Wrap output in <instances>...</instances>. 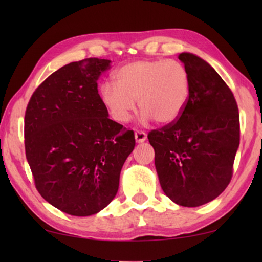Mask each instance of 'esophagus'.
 <instances>
[{
  "instance_id": "1",
  "label": "esophagus",
  "mask_w": 262,
  "mask_h": 262,
  "mask_svg": "<svg viewBox=\"0 0 262 262\" xmlns=\"http://www.w3.org/2000/svg\"><path fill=\"white\" fill-rule=\"evenodd\" d=\"M135 140L137 143H142V142L147 140V134L142 130H135Z\"/></svg>"
}]
</instances>
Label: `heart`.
<instances>
[{
	"mask_svg": "<svg viewBox=\"0 0 262 262\" xmlns=\"http://www.w3.org/2000/svg\"><path fill=\"white\" fill-rule=\"evenodd\" d=\"M115 84L104 83L101 101L115 121H129L135 100L142 121L159 125L178 120L190 96V78L185 66L176 60H139L114 74Z\"/></svg>",
	"mask_w": 262,
	"mask_h": 262,
	"instance_id": "heart-1",
	"label": "heart"
}]
</instances>
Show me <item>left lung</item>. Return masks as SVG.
Returning <instances> with one entry per match:
<instances>
[{"label":"left lung","instance_id":"obj_1","mask_svg":"<svg viewBox=\"0 0 262 262\" xmlns=\"http://www.w3.org/2000/svg\"><path fill=\"white\" fill-rule=\"evenodd\" d=\"M190 78V96L178 120L148 134L159 183L166 196L183 207L216 199L232 178L241 139L237 101L205 60L181 53Z\"/></svg>","mask_w":262,"mask_h":262}]
</instances>
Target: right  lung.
<instances>
[{
    "instance_id": "1",
    "label": "right lung",
    "mask_w": 262,
    "mask_h": 262,
    "mask_svg": "<svg viewBox=\"0 0 262 262\" xmlns=\"http://www.w3.org/2000/svg\"><path fill=\"white\" fill-rule=\"evenodd\" d=\"M110 60L90 57L50 75L33 92L24 120L25 154L35 188L73 216L97 214L117 195L134 132L111 120L98 94Z\"/></svg>"
}]
</instances>
